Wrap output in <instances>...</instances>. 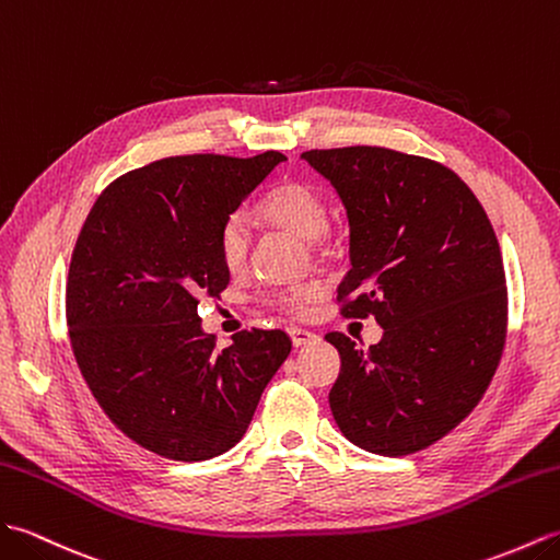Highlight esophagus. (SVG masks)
I'll return each instance as SVG.
<instances>
[{
	"instance_id": "34e87169",
	"label": "esophagus",
	"mask_w": 560,
	"mask_h": 560,
	"mask_svg": "<svg viewBox=\"0 0 560 560\" xmlns=\"http://www.w3.org/2000/svg\"><path fill=\"white\" fill-rule=\"evenodd\" d=\"M288 332H290L294 347H302V345H308L312 340H316V335L312 330H304V328H290Z\"/></svg>"
}]
</instances>
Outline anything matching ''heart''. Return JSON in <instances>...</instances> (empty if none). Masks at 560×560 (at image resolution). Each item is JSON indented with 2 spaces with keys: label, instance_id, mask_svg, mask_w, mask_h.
Returning a JSON list of instances; mask_svg holds the SVG:
<instances>
[{
  "label": "heart",
  "instance_id": "heart-1",
  "mask_svg": "<svg viewBox=\"0 0 560 560\" xmlns=\"http://www.w3.org/2000/svg\"><path fill=\"white\" fill-rule=\"evenodd\" d=\"M258 215L270 228L292 232L296 237L308 240L320 256H332L338 252V234L328 228L326 198L316 186L290 179L278 184L258 203ZM218 256L232 276H240L252 256V230L242 213L230 215L218 230ZM320 296V284L306 282L296 288L282 290L268 296V304L282 314H302L308 304Z\"/></svg>",
  "mask_w": 560,
  "mask_h": 560
}]
</instances>
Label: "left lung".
<instances>
[{
  "label": "left lung",
  "mask_w": 560,
  "mask_h": 560,
  "mask_svg": "<svg viewBox=\"0 0 560 560\" xmlns=\"http://www.w3.org/2000/svg\"><path fill=\"white\" fill-rule=\"evenodd\" d=\"M350 218L340 314L374 316L381 342L326 335L342 366L328 395L347 441L402 457L451 433L487 393L508 332L501 246L451 167L381 145L302 153Z\"/></svg>",
  "instance_id": "8db88e82"
}]
</instances>
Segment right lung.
Segmentation results:
<instances>
[{
	"label": "right lung",
	"instance_id": "add662e5",
	"mask_svg": "<svg viewBox=\"0 0 560 560\" xmlns=\"http://www.w3.org/2000/svg\"><path fill=\"white\" fill-rule=\"evenodd\" d=\"M282 160H155L112 182L83 222L67 280L71 350L112 424L145 451L177 463L228 453L292 350L264 328L215 350L198 318L230 282L220 225Z\"/></svg>",
	"mask_w": 560,
	"mask_h": 560
}]
</instances>
